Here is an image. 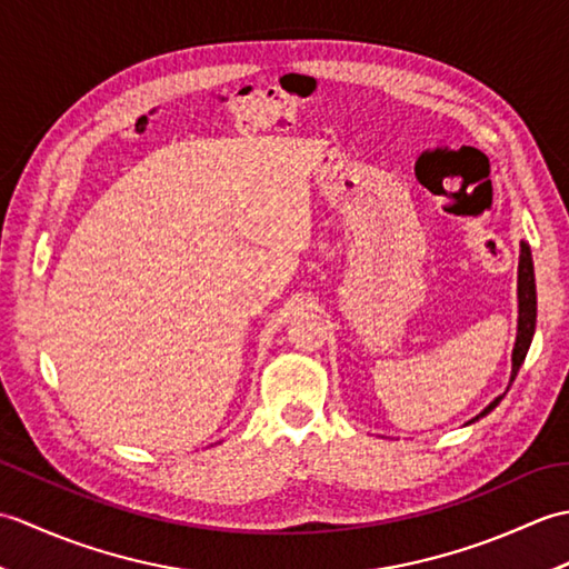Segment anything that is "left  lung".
<instances>
[{
	"label": "left lung",
	"mask_w": 569,
	"mask_h": 569,
	"mask_svg": "<svg viewBox=\"0 0 569 569\" xmlns=\"http://www.w3.org/2000/svg\"><path fill=\"white\" fill-rule=\"evenodd\" d=\"M536 312H538V300H536L533 257H530V247L526 244V241H521V257H518V328H516V345H513V355H511L509 386L513 383L518 369H521V365H523L530 342H533ZM509 386H506V391H509ZM503 396L506 393L493 398V401L485 410H481L479 416H475L469 422H465V426H471V422H477L479 418H485L487 413H491V410L501 403Z\"/></svg>",
	"instance_id": "left-lung-1"
}]
</instances>
